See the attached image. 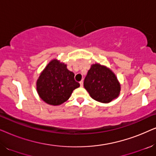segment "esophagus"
<instances>
[{
	"mask_svg": "<svg viewBox=\"0 0 156 156\" xmlns=\"http://www.w3.org/2000/svg\"><path fill=\"white\" fill-rule=\"evenodd\" d=\"M80 86H81V87H83V81H82V80L80 81Z\"/></svg>",
	"mask_w": 156,
	"mask_h": 156,
	"instance_id": "esophagus-1",
	"label": "esophagus"
}]
</instances>
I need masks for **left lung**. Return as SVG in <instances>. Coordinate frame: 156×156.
I'll return each instance as SVG.
<instances>
[{
  "label": "left lung",
  "mask_w": 156,
  "mask_h": 156,
  "mask_svg": "<svg viewBox=\"0 0 156 156\" xmlns=\"http://www.w3.org/2000/svg\"><path fill=\"white\" fill-rule=\"evenodd\" d=\"M84 87L93 99L101 103H109L120 94L121 84L116 74L99 63L91 65Z\"/></svg>",
  "instance_id": "1"
}]
</instances>
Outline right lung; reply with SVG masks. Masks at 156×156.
<instances>
[{
	"label": "right lung",
	"mask_w": 156,
	"mask_h": 156,
	"mask_svg": "<svg viewBox=\"0 0 156 156\" xmlns=\"http://www.w3.org/2000/svg\"><path fill=\"white\" fill-rule=\"evenodd\" d=\"M80 84L74 80V74L67 65L53 59L40 74L36 87L40 99L52 106H59L67 101L72 91Z\"/></svg>",
	"instance_id": "1"
}]
</instances>
